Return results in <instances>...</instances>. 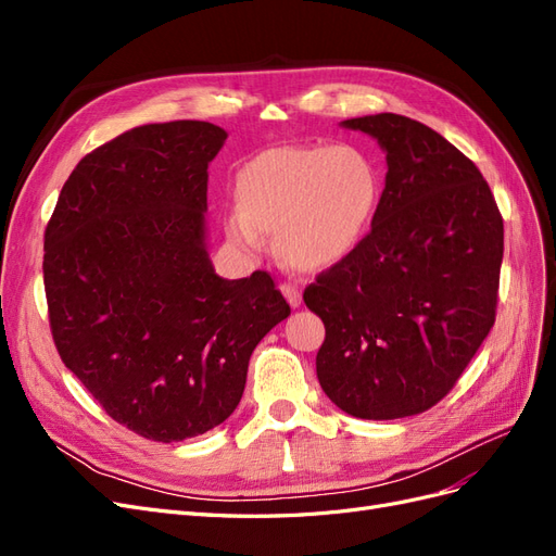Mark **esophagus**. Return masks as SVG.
<instances>
[{
    "label": "esophagus",
    "mask_w": 556,
    "mask_h": 556,
    "mask_svg": "<svg viewBox=\"0 0 556 556\" xmlns=\"http://www.w3.org/2000/svg\"><path fill=\"white\" fill-rule=\"evenodd\" d=\"M280 292L285 294V299L290 301V306H301V290L292 282H280Z\"/></svg>",
    "instance_id": "esophagus-1"
}]
</instances>
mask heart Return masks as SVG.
I'll use <instances>...</instances> for the list:
<instances>
[{"label":"heart","instance_id":"obj_1","mask_svg":"<svg viewBox=\"0 0 556 556\" xmlns=\"http://www.w3.org/2000/svg\"><path fill=\"white\" fill-rule=\"evenodd\" d=\"M382 201L376 162L355 146H278L233 176L229 241L255 252L276 237L278 257L317 274L350 260L371 231Z\"/></svg>","mask_w":556,"mask_h":556}]
</instances>
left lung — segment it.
Here are the masks:
<instances>
[{
	"mask_svg": "<svg viewBox=\"0 0 556 556\" xmlns=\"http://www.w3.org/2000/svg\"><path fill=\"white\" fill-rule=\"evenodd\" d=\"M343 125L378 139L387 176L366 241L304 290L325 323L317 380L348 415L410 417L450 394L494 327L503 217L439 131L396 113Z\"/></svg>",
	"mask_w": 556,
	"mask_h": 556,
	"instance_id": "left-lung-1",
	"label": "left lung"
}]
</instances>
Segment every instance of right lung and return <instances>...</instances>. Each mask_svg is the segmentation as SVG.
Segmentation results:
<instances>
[{
  "label": "right lung",
  "instance_id": "1",
  "mask_svg": "<svg viewBox=\"0 0 556 556\" xmlns=\"http://www.w3.org/2000/svg\"><path fill=\"white\" fill-rule=\"evenodd\" d=\"M227 131L134 127L83 157L43 233L64 366L117 425L176 443L223 425L252 350L290 315L268 271L225 280L204 248L208 162Z\"/></svg>",
  "mask_w": 556,
  "mask_h": 556
}]
</instances>
